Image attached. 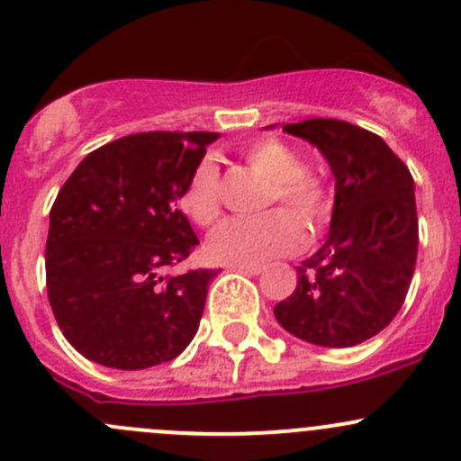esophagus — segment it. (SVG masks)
<instances>
[{"label": "esophagus", "instance_id": "esophagus-1", "mask_svg": "<svg viewBox=\"0 0 461 461\" xmlns=\"http://www.w3.org/2000/svg\"><path fill=\"white\" fill-rule=\"evenodd\" d=\"M236 269L243 274H249V276H257V274L263 272V265H236Z\"/></svg>", "mask_w": 461, "mask_h": 461}]
</instances>
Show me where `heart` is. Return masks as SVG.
Here are the masks:
<instances>
[{
  "label": "heart",
  "mask_w": 461,
  "mask_h": 461,
  "mask_svg": "<svg viewBox=\"0 0 461 461\" xmlns=\"http://www.w3.org/2000/svg\"><path fill=\"white\" fill-rule=\"evenodd\" d=\"M243 158L272 183L265 204H281L285 212L221 222L207 239L209 258L227 265H263L299 252L305 239L303 230L310 240L323 234L332 216V194L325 180L305 167L301 151L278 138H258L243 149ZM178 204L198 227L218 221L221 171L212 156L196 162Z\"/></svg>",
  "instance_id": "1"
}]
</instances>
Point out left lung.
<instances>
[{"label": "left lung", "instance_id": "1", "mask_svg": "<svg viewBox=\"0 0 461 461\" xmlns=\"http://www.w3.org/2000/svg\"><path fill=\"white\" fill-rule=\"evenodd\" d=\"M330 162L334 209L330 234L296 267L299 283L274 317L314 346L368 341L402 310L417 263L415 180L373 131L332 118L285 124Z\"/></svg>", "mask_w": 461, "mask_h": 461}]
</instances>
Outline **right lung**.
Returning a JSON list of instances; mask_svg holds the SVG:
<instances>
[{
	"label": "right lung",
	"mask_w": 461,
	"mask_h": 461,
	"mask_svg": "<svg viewBox=\"0 0 461 461\" xmlns=\"http://www.w3.org/2000/svg\"><path fill=\"white\" fill-rule=\"evenodd\" d=\"M218 133L149 131L91 151L50 207L46 290L80 355L142 370L196 334L216 269L169 276L198 245L178 198Z\"/></svg>",
	"instance_id": "add662e5"
}]
</instances>
